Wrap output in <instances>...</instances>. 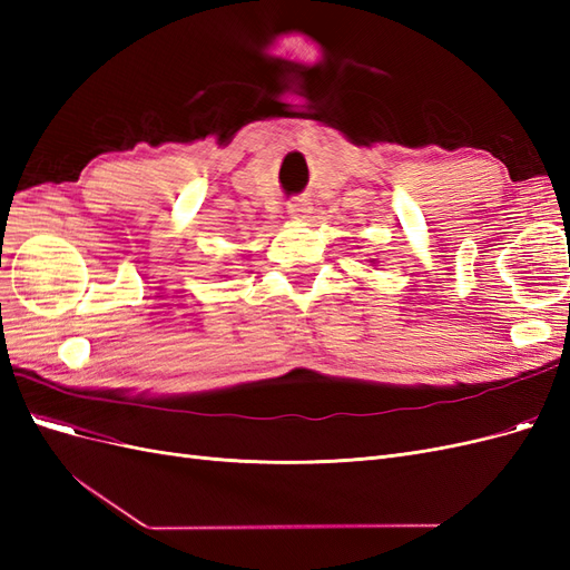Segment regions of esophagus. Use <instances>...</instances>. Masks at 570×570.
Here are the masks:
<instances>
[{
    "instance_id": "obj_1",
    "label": "esophagus",
    "mask_w": 570,
    "mask_h": 570,
    "mask_svg": "<svg viewBox=\"0 0 570 570\" xmlns=\"http://www.w3.org/2000/svg\"><path fill=\"white\" fill-rule=\"evenodd\" d=\"M287 214H289L292 218H304V216L308 214V206L302 204V202H295V204L287 206Z\"/></svg>"
}]
</instances>
